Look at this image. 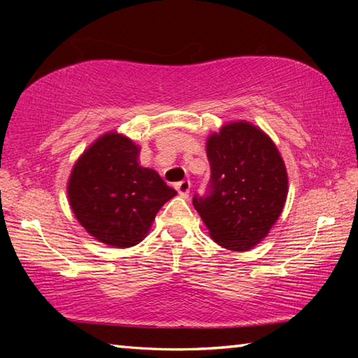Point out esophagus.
I'll use <instances>...</instances> for the list:
<instances>
[{
  "instance_id": "esophagus-1",
  "label": "esophagus",
  "mask_w": 358,
  "mask_h": 358,
  "mask_svg": "<svg viewBox=\"0 0 358 358\" xmlns=\"http://www.w3.org/2000/svg\"><path fill=\"white\" fill-rule=\"evenodd\" d=\"M175 187H177V191L181 197H189V191H191V181L189 180H183L180 181V183L175 185Z\"/></svg>"
}]
</instances>
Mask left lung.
<instances>
[{
  "label": "left lung",
  "instance_id": "1",
  "mask_svg": "<svg viewBox=\"0 0 358 358\" xmlns=\"http://www.w3.org/2000/svg\"><path fill=\"white\" fill-rule=\"evenodd\" d=\"M208 192L194 196L210 237L230 251L260 243L287 197V172L273 141L248 121L224 124L207 141Z\"/></svg>",
  "mask_w": 358,
  "mask_h": 358
}]
</instances>
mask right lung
Listing matches in <instances>:
<instances>
[{
	"label": "right lung",
	"mask_w": 358,
	"mask_h": 358,
	"mask_svg": "<svg viewBox=\"0 0 358 358\" xmlns=\"http://www.w3.org/2000/svg\"><path fill=\"white\" fill-rule=\"evenodd\" d=\"M141 148L123 134L107 132L83 151L68 181L69 205L82 227L113 248L147 237L159 208L177 191L153 169L138 164Z\"/></svg>",
	"instance_id": "add662e5"
}]
</instances>
